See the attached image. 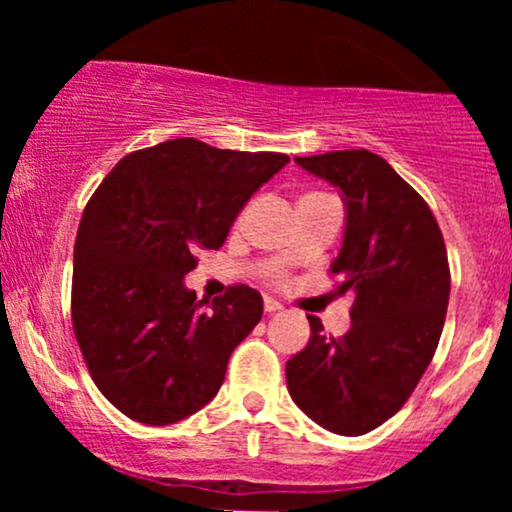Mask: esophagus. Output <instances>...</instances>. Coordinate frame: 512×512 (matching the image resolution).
Here are the masks:
<instances>
[{"instance_id": "1", "label": "esophagus", "mask_w": 512, "mask_h": 512, "mask_svg": "<svg viewBox=\"0 0 512 512\" xmlns=\"http://www.w3.org/2000/svg\"><path fill=\"white\" fill-rule=\"evenodd\" d=\"M276 310H281V303L279 301H274V298H264V313H276Z\"/></svg>"}]
</instances>
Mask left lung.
Wrapping results in <instances>:
<instances>
[{
    "mask_svg": "<svg viewBox=\"0 0 512 512\" xmlns=\"http://www.w3.org/2000/svg\"><path fill=\"white\" fill-rule=\"evenodd\" d=\"M296 163L342 192L344 240L332 274L354 305L342 339L308 315L310 342L286 363V385L315 424L363 436L402 409L436 354L450 298L448 252L428 204L385 158L351 149Z\"/></svg>",
    "mask_w": 512,
    "mask_h": 512,
    "instance_id": "left-lung-1",
    "label": "left lung"
}]
</instances>
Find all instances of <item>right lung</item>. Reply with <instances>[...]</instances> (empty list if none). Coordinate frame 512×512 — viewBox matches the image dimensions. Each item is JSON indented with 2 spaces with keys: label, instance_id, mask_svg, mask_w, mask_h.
<instances>
[{
  "label": "right lung",
  "instance_id": "obj_1",
  "mask_svg": "<svg viewBox=\"0 0 512 512\" xmlns=\"http://www.w3.org/2000/svg\"><path fill=\"white\" fill-rule=\"evenodd\" d=\"M286 163L170 139L127 154L88 199L74 245V334L93 383L129 419L168 426L216 397L262 296L231 286L204 310L185 274L197 250L226 243L240 209Z\"/></svg>",
  "mask_w": 512,
  "mask_h": 512
}]
</instances>
